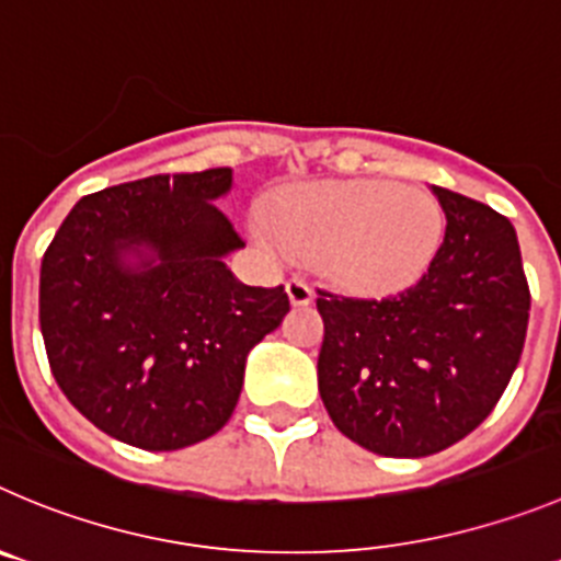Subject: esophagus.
Returning <instances> with one entry per match:
<instances>
[{"instance_id": "esophagus-1", "label": "esophagus", "mask_w": 561, "mask_h": 561, "mask_svg": "<svg viewBox=\"0 0 561 561\" xmlns=\"http://www.w3.org/2000/svg\"><path fill=\"white\" fill-rule=\"evenodd\" d=\"M287 298L293 307H307L312 301V287L305 279H290L287 282Z\"/></svg>"}]
</instances>
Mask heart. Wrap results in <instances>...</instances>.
I'll return each mask as SVG.
<instances>
[{
  "instance_id": "obj_1",
  "label": "heart",
  "mask_w": 561,
  "mask_h": 561,
  "mask_svg": "<svg viewBox=\"0 0 561 561\" xmlns=\"http://www.w3.org/2000/svg\"><path fill=\"white\" fill-rule=\"evenodd\" d=\"M254 234L279 254H312L340 287L387 296L434 263L446 216L432 193L387 180H321L293 187L274 218L254 213Z\"/></svg>"
}]
</instances>
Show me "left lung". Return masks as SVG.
I'll use <instances>...</instances> for the list:
<instances>
[{
	"mask_svg": "<svg viewBox=\"0 0 561 561\" xmlns=\"http://www.w3.org/2000/svg\"><path fill=\"white\" fill-rule=\"evenodd\" d=\"M432 193L446 240L417 285L379 301L318 298L323 407L379 457H428L468 437L504 396L526 340L531 296L510 218Z\"/></svg>",
	"mask_w": 561,
	"mask_h": 561,
	"instance_id": "left-lung-1",
	"label": "left lung"
}]
</instances>
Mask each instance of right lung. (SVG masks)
<instances>
[{
    "label": "right lung",
    "instance_id": "add662e5",
    "mask_svg": "<svg viewBox=\"0 0 561 561\" xmlns=\"http://www.w3.org/2000/svg\"><path fill=\"white\" fill-rule=\"evenodd\" d=\"M232 169L82 196L41 263V334L66 399L110 437L176 451L232 417L245 357L290 310L227 268Z\"/></svg>",
    "mask_w": 561,
    "mask_h": 561
}]
</instances>
